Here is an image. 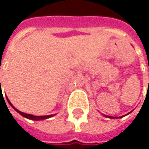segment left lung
Wrapping results in <instances>:
<instances>
[{"mask_svg": "<svg viewBox=\"0 0 149 149\" xmlns=\"http://www.w3.org/2000/svg\"><path fill=\"white\" fill-rule=\"evenodd\" d=\"M107 118H113V117H110V116H106Z\"/></svg>", "mask_w": 149, "mask_h": 149, "instance_id": "left-lung-1", "label": "left lung"}]
</instances>
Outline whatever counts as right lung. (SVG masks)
Segmentation results:
<instances>
[{"mask_svg": "<svg viewBox=\"0 0 149 149\" xmlns=\"http://www.w3.org/2000/svg\"><path fill=\"white\" fill-rule=\"evenodd\" d=\"M0 86H1V80H0ZM0 92H1V90ZM3 96V95H2ZM4 98V97H3ZM6 99H7V102H9V104H10L11 107H13L15 110H16V112L18 113H20L22 116L23 117H25V118H29V119L31 120H36V121H38V120H43V119H47V118H51V117H52L53 115H47V116H34V115H31V114H28V113H24L22 112H21V111H19V110H17L16 108H15V107L10 103V102L9 101V99L6 97Z\"/></svg>", "mask_w": 149, "mask_h": 149, "instance_id": "add662e5", "label": "right lung"}]
</instances>
